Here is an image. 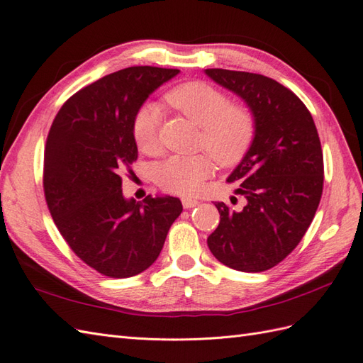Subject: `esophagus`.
I'll use <instances>...</instances> for the list:
<instances>
[{
  "label": "esophagus",
  "mask_w": 363,
  "mask_h": 363,
  "mask_svg": "<svg viewBox=\"0 0 363 363\" xmlns=\"http://www.w3.org/2000/svg\"><path fill=\"white\" fill-rule=\"evenodd\" d=\"M182 205H184V208H194L196 205H199V201L198 199H191V198H184L182 199Z\"/></svg>",
  "instance_id": "esophagus-1"
}]
</instances>
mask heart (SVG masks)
I'll list each match as a JSON object with an SVG mask.
<instances>
[{
    "mask_svg": "<svg viewBox=\"0 0 363 363\" xmlns=\"http://www.w3.org/2000/svg\"><path fill=\"white\" fill-rule=\"evenodd\" d=\"M165 101L201 128V147L219 164H237L250 149L255 135L252 112L230 105L222 91L203 82H190L169 91ZM160 118V108L153 103L143 105L133 116L132 135L141 152L158 149ZM211 173L213 162L206 155L172 157L158 165L155 179L161 189L187 196L198 191Z\"/></svg>",
    "mask_w": 363,
    "mask_h": 363,
    "instance_id": "b5f03b06",
    "label": "heart"
}]
</instances>
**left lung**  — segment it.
Listing matches in <instances>:
<instances>
[{
    "instance_id": "left-lung-1",
    "label": "left lung",
    "mask_w": 363,
    "mask_h": 363,
    "mask_svg": "<svg viewBox=\"0 0 363 363\" xmlns=\"http://www.w3.org/2000/svg\"><path fill=\"white\" fill-rule=\"evenodd\" d=\"M205 74L252 112L255 135L228 176L239 182L243 210L216 202L220 222L208 237L213 255L242 272H263L291 254L323 196L324 160L312 113L291 89L262 74L208 68Z\"/></svg>"
}]
</instances>
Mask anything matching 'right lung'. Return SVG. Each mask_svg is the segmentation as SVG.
I'll return each instance as SVG.
<instances>
[{
  "mask_svg": "<svg viewBox=\"0 0 363 363\" xmlns=\"http://www.w3.org/2000/svg\"><path fill=\"white\" fill-rule=\"evenodd\" d=\"M179 69L130 67L69 97L51 124L44 193L74 254L111 278L138 275L157 260L182 203L172 196L126 199L121 174L137 161L132 120L155 89Z\"/></svg>",
  "mask_w": 363,
  "mask_h": 363,
  "instance_id": "obj_1",
  "label": "right lung"
}]
</instances>
